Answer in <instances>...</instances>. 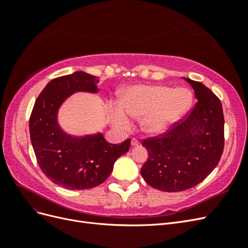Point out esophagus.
Here are the masks:
<instances>
[{"instance_id": "esophagus-1", "label": "esophagus", "mask_w": 248, "mask_h": 248, "mask_svg": "<svg viewBox=\"0 0 248 248\" xmlns=\"http://www.w3.org/2000/svg\"><path fill=\"white\" fill-rule=\"evenodd\" d=\"M139 144H140V141H139L138 139H136V138L131 139V145L132 146H139Z\"/></svg>"}]
</instances>
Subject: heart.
<instances>
[{
  "label": "heart",
  "mask_w": 248,
  "mask_h": 248,
  "mask_svg": "<svg viewBox=\"0 0 248 248\" xmlns=\"http://www.w3.org/2000/svg\"><path fill=\"white\" fill-rule=\"evenodd\" d=\"M192 104V93L186 88L172 89L168 86H137L127 90L121 103H112L109 115L112 123L127 128L129 120H144L147 132L158 134L181 118Z\"/></svg>",
  "instance_id": "heart-1"
}]
</instances>
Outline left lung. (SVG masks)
Returning a JSON list of instances; mask_svg holds the SVG:
<instances>
[{
    "instance_id": "left-lung-1",
    "label": "left lung",
    "mask_w": 248,
    "mask_h": 248,
    "mask_svg": "<svg viewBox=\"0 0 248 248\" xmlns=\"http://www.w3.org/2000/svg\"><path fill=\"white\" fill-rule=\"evenodd\" d=\"M184 79L198 102L156 137L142 140L149 157L140 169L153 188L175 192L192 188L211 174L224 147V118L218 97L200 81Z\"/></svg>"
}]
</instances>
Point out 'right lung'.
<instances>
[{
	"label": "right lung",
	"mask_w": 248,
	"mask_h": 248,
	"mask_svg": "<svg viewBox=\"0 0 248 248\" xmlns=\"http://www.w3.org/2000/svg\"><path fill=\"white\" fill-rule=\"evenodd\" d=\"M98 82V78L81 71L54 78L37 97L30 117V137L39 168L51 182L67 189L100 185L130 148V139L114 145L101 133L74 138L58 125V108L67 97L79 91L97 92Z\"/></svg>",
	"instance_id": "1"
}]
</instances>
